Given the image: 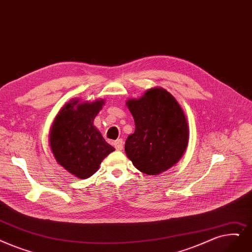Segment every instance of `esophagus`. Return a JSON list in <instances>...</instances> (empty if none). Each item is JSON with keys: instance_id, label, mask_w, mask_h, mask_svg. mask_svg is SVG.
<instances>
[{"instance_id": "1", "label": "esophagus", "mask_w": 252, "mask_h": 252, "mask_svg": "<svg viewBox=\"0 0 252 252\" xmlns=\"http://www.w3.org/2000/svg\"><path fill=\"white\" fill-rule=\"evenodd\" d=\"M113 145H114L116 150H123V148H124V140L123 139H118V140L114 141Z\"/></svg>"}]
</instances>
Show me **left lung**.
Segmentation results:
<instances>
[{
    "label": "left lung",
    "mask_w": 252,
    "mask_h": 252,
    "mask_svg": "<svg viewBox=\"0 0 252 252\" xmlns=\"http://www.w3.org/2000/svg\"><path fill=\"white\" fill-rule=\"evenodd\" d=\"M135 120V132L125 150L142 173L158 175L176 163L189 143L187 117L175 97L161 87L126 102Z\"/></svg>",
    "instance_id": "8db88e82"
}]
</instances>
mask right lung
<instances>
[{
    "label": "right lung",
    "instance_id": "1",
    "mask_svg": "<svg viewBox=\"0 0 252 252\" xmlns=\"http://www.w3.org/2000/svg\"><path fill=\"white\" fill-rule=\"evenodd\" d=\"M104 101L65 104L58 114L50 132V147L62 167L80 179L91 177L101 161L114 150L99 130L94 119Z\"/></svg>",
    "mask_w": 252,
    "mask_h": 252
}]
</instances>
